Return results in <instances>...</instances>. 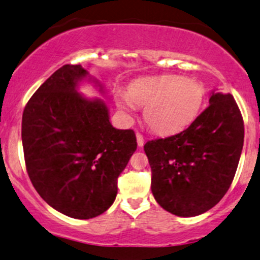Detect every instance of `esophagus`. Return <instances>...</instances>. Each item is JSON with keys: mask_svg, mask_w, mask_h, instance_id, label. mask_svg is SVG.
Returning a JSON list of instances; mask_svg holds the SVG:
<instances>
[{"mask_svg": "<svg viewBox=\"0 0 260 260\" xmlns=\"http://www.w3.org/2000/svg\"><path fill=\"white\" fill-rule=\"evenodd\" d=\"M136 137H137V144H138L139 148H142L143 145H144V137H143L140 133H137Z\"/></svg>", "mask_w": 260, "mask_h": 260, "instance_id": "34e87169", "label": "esophagus"}]
</instances>
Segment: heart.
Returning a JSON list of instances; mask_svg holds the SVG:
<instances>
[{
	"mask_svg": "<svg viewBox=\"0 0 260 260\" xmlns=\"http://www.w3.org/2000/svg\"><path fill=\"white\" fill-rule=\"evenodd\" d=\"M204 89L198 82L176 74L134 80L128 92L116 94V105L128 116L144 107V120L155 133L170 136L183 131L201 110Z\"/></svg>",
	"mask_w": 260,
	"mask_h": 260,
	"instance_id": "heart-1",
	"label": "heart"
}]
</instances>
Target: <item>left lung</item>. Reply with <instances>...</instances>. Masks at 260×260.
I'll return each mask as SVG.
<instances>
[{"instance_id":"obj_1","label":"left lung","mask_w":260,"mask_h":260,"mask_svg":"<svg viewBox=\"0 0 260 260\" xmlns=\"http://www.w3.org/2000/svg\"><path fill=\"white\" fill-rule=\"evenodd\" d=\"M243 138V118L234 96L211 92L209 106L187 129L144 145L155 201L182 217L215 207L234 180Z\"/></svg>"}]
</instances>
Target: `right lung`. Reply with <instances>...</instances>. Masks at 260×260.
<instances>
[{
	"label": "right lung",
	"instance_id": "right-lung-1",
	"mask_svg": "<svg viewBox=\"0 0 260 260\" xmlns=\"http://www.w3.org/2000/svg\"><path fill=\"white\" fill-rule=\"evenodd\" d=\"M92 79L80 64H64L26 104L22 143L32 186L50 207L91 219L112 205L117 178L137 149L132 129H117L101 99L77 91Z\"/></svg>",
	"mask_w": 260,
	"mask_h": 260
}]
</instances>
